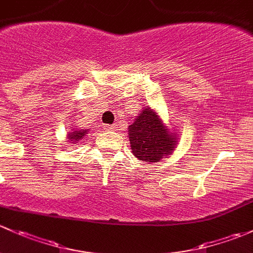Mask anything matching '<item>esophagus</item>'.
<instances>
[{"label":"esophagus","instance_id":"obj_1","mask_svg":"<svg viewBox=\"0 0 253 253\" xmlns=\"http://www.w3.org/2000/svg\"><path fill=\"white\" fill-rule=\"evenodd\" d=\"M103 129H105V130H117V126H116V124H112V126L105 124V126H103Z\"/></svg>","mask_w":253,"mask_h":253}]
</instances>
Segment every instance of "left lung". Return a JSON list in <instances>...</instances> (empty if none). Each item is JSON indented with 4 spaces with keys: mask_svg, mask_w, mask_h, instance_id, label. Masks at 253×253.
<instances>
[{
    "mask_svg": "<svg viewBox=\"0 0 253 253\" xmlns=\"http://www.w3.org/2000/svg\"><path fill=\"white\" fill-rule=\"evenodd\" d=\"M130 147L136 158L144 162H158L173 152L176 145L175 134L166 129L157 114L146 108L127 130Z\"/></svg>",
    "mask_w": 253,
    "mask_h": 253,
    "instance_id": "8db88e82",
    "label": "left lung"
}]
</instances>
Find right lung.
Returning <instances> with one entry per match:
<instances>
[{"label":"right lung","instance_id":"obj_1","mask_svg":"<svg viewBox=\"0 0 253 253\" xmlns=\"http://www.w3.org/2000/svg\"><path fill=\"white\" fill-rule=\"evenodd\" d=\"M86 134V130H79V131H74V132H70L69 134V137L68 139L70 140V141H78L79 139H82L84 135ZM77 144V142H75Z\"/></svg>","mask_w":253,"mask_h":253}]
</instances>
